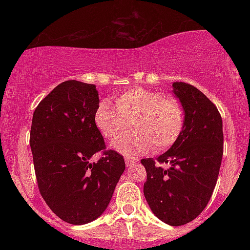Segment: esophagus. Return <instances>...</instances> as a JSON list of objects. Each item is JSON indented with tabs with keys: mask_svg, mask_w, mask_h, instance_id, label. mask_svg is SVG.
Masks as SVG:
<instances>
[{
	"mask_svg": "<svg viewBox=\"0 0 250 250\" xmlns=\"http://www.w3.org/2000/svg\"><path fill=\"white\" fill-rule=\"evenodd\" d=\"M136 162V159H133V157H125V166H127V167H133Z\"/></svg>",
	"mask_w": 250,
	"mask_h": 250,
	"instance_id": "34e87169",
	"label": "esophagus"
}]
</instances>
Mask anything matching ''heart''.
<instances>
[{"label": "heart", "instance_id": "obj_1", "mask_svg": "<svg viewBox=\"0 0 250 250\" xmlns=\"http://www.w3.org/2000/svg\"><path fill=\"white\" fill-rule=\"evenodd\" d=\"M94 122L110 140L119 137L131 122L135 131L111 143L117 153L130 157L147 153L151 147L155 151L170 148L185 127V110L174 97L136 87L117 96L116 107L102 100L94 113Z\"/></svg>", "mask_w": 250, "mask_h": 250}]
</instances>
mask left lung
I'll use <instances>...</instances> for the list:
<instances>
[{
	"mask_svg": "<svg viewBox=\"0 0 250 250\" xmlns=\"http://www.w3.org/2000/svg\"><path fill=\"white\" fill-rule=\"evenodd\" d=\"M171 87L185 110V127L156 161L141 160L147 170L143 193L155 216L182 226L202 213L214 191L223 155L222 117L197 88L185 82ZM163 163L169 168H162Z\"/></svg>",
	"mask_w": 250,
	"mask_h": 250,
	"instance_id": "obj_1",
	"label": "left lung"
}]
</instances>
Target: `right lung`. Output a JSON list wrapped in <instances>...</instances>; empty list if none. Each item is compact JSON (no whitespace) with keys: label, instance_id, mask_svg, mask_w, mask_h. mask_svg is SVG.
<instances>
[{"label":"right lung","instance_id":"add662e5","mask_svg":"<svg viewBox=\"0 0 250 250\" xmlns=\"http://www.w3.org/2000/svg\"><path fill=\"white\" fill-rule=\"evenodd\" d=\"M99 103L95 84L70 80L54 88L33 115L30 148L40 193L70 225H85L104 213L125 168L122 155L104 150L94 122ZM101 150L104 156L91 163Z\"/></svg>","mask_w":250,"mask_h":250}]
</instances>
